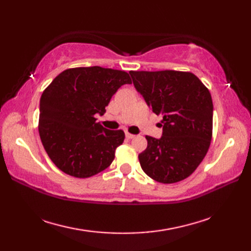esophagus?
<instances>
[{
	"instance_id": "obj_1",
	"label": "esophagus",
	"mask_w": 251,
	"mask_h": 251,
	"mask_svg": "<svg viewBox=\"0 0 251 251\" xmlns=\"http://www.w3.org/2000/svg\"><path fill=\"white\" fill-rule=\"evenodd\" d=\"M125 136H126V138L127 139H132V138L135 137V135H132V134H129V132H126L125 134Z\"/></svg>"
}]
</instances>
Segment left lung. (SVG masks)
Listing matches in <instances>:
<instances>
[{
  "label": "left lung",
  "mask_w": 251,
  "mask_h": 251,
  "mask_svg": "<svg viewBox=\"0 0 251 251\" xmlns=\"http://www.w3.org/2000/svg\"><path fill=\"white\" fill-rule=\"evenodd\" d=\"M136 90L162 116L159 139L147 136L141 168L161 183L188 178L204 159L212 135L214 105L209 90L191 72L130 71Z\"/></svg>",
  "instance_id": "left-lung-1"
}]
</instances>
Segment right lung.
<instances>
[{"label": "right lung", "instance_id": "right-lung-1", "mask_svg": "<svg viewBox=\"0 0 251 251\" xmlns=\"http://www.w3.org/2000/svg\"><path fill=\"white\" fill-rule=\"evenodd\" d=\"M131 84L128 73L101 67L61 72L40 100L39 132L46 153L61 172L88 178L108 168L123 130H109L96 122L117 89Z\"/></svg>", "mask_w": 251, "mask_h": 251}]
</instances>
